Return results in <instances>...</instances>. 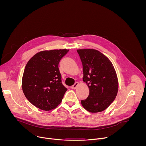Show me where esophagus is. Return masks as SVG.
<instances>
[{"label":"esophagus","instance_id":"34e87169","mask_svg":"<svg viewBox=\"0 0 146 146\" xmlns=\"http://www.w3.org/2000/svg\"><path fill=\"white\" fill-rule=\"evenodd\" d=\"M78 85H79V83H78V82H76L73 86H72V87H71V88H72V89H74H74H76V88L78 87Z\"/></svg>","mask_w":146,"mask_h":146}]
</instances>
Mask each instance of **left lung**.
Returning <instances> with one entry per match:
<instances>
[{"label":"left lung","mask_w":146,"mask_h":146,"mask_svg":"<svg viewBox=\"0 0 146 146\" xmlns=\"http://www.w3.org/2000/svg\"><path fill=\"white\" fill-rule=\"evenodd\" d=\"M83 69L82 80L90 90L88 98L81 101L86 110L99 113L106 110L114 100L118 80L110 59L95 49L77 50Z\"/></svg>","instance_id":"left-lung-1"}]
</instances>
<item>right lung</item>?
<instances>
[{"mask_svg":"<svg viewBox=\"0 0 146 146\" xmlns=\"http://www.w3.org/2000/svg\"><path fill=\"white\" fill-rule=\"evenodd\" d=\"M69 50L40 51L28 62L22 78V88L27 99L45 111L55 109L67 88L62 84L58 64Z\"/></svg>","mask_w":146,"mask_h":146,"instance_id":"right-lung-1","label":"right lung"}]
</instances>
